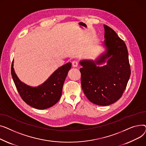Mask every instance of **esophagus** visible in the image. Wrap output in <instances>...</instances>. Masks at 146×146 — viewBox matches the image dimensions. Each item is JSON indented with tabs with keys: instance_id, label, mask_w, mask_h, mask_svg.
<instances>
[{
	"instance_id": "34e87169",
	"label": "esophagus",
	"mask_w": 146,
	"mask_h": 146,
	"mask_svg": "<svg viewBox=\"0 0 146 146\" xmlns=\"http://www.w3.org/2000/svg\"><path fill=\"white\" fill-rule=\"evenodd\" d=\"M72 64L73 66L76 67V66H78V61H73L72 62Z\"/></svg>"
}]
</instances>
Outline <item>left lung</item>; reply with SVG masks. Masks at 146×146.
I'll return each instance as SVG.
<instances>
[{"label":"left lung","instance_id":"8db88e82","mask_svg":"<svg viewBox=\"0 0 146 146\" xmlns=\"http://www.w3.org/2000/svg\"><path fill=\"white\" fill-rule=\"evenodd\" d=\"M104 45L106 52L96 61L80 62L81 87L85 96L92 103L106 106L120 98L129 80L131 70L125 42L115 32L104 25ZM109 59L107 65L97 67L96 64Z\"/></svg>","mask_w":146,"mask_h":146}]
</instances>
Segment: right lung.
Returning <instances> with one entry per match:
<instances>
[{
    "label": "right lung",
    "mask_w": 146,
    "mask_h": 146,
    "mask_svg": "<svg viewBox=\"0 0 146 146\" xmlns=\"http://www.w3.org/2000/svg\"><path fill=\"white\" fill-rule=\"evenodd\" d=\"M11 66V74L15 86L22 99L30 106L40 110L48 108L55 105L62 95V87L71 63L59 67L42 85L36 87H30L21 82Z\"/></svg>",
    "instance_id": "right-lung-1"
}]
</instances>
